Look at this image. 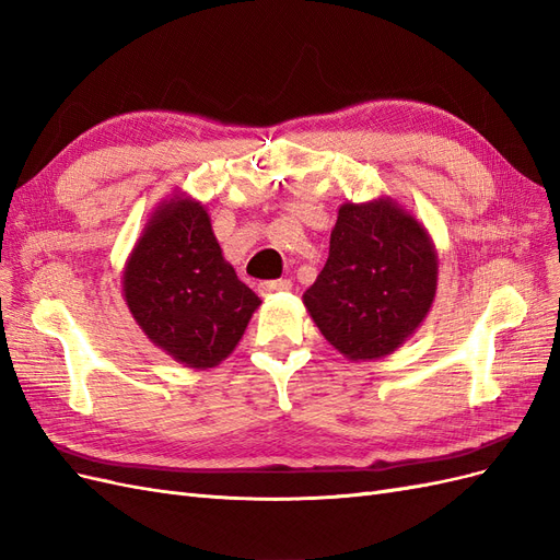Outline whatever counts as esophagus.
I'll list each match as a JSON object with an SVG mask.
<instances>
[{"label":"esophagus","mask_w":560,"mask_h":560,"mask_svg":"<svg viewBox=\"0 0 560 560\" xmlns=\"http://www.w3.org/2000/svg\"><path fill=\"white\" fill-rule=\"evenodd\" d=\"M290 290H292L290 280H266V282L259 284L261 296H270V294H278V292H290Z\"/></svg>","instance_id":"esophagus-1"}]
</instances>
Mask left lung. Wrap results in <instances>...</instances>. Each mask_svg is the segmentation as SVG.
I'll return each instance as SVG.
<instances>
[{
    "instance_id": "obj_1",
    "label": "left lung",
    "mask_w": 560,
    "mask_h": 560,
    "mask_svg": "<svg viewBox=\"0 0 560 560\" xmlns=\"http://www.w3.org/2000/svg\"><path fill=\"white\" fill-rule=\"evenodd\" d=\"M436 252L428 231L393 198L343 202L329 259L303 294L322 336L348 360L395 352L428 317Z\"/></svg>"
}]
</instances>
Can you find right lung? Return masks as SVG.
<instances>
[{
	"instance_id": "right-lung-1",
	"label": "right lung",
	"mask_w": 560,
	"mask_h": 560,
	"mask_svg": "<svg viewBox=\"0 0 560 560\" xmlns=\"http://www.w3.org/2000/svg\"><path fill=\"white\" fill-rule=\"evenodd\" d=\"M124 296L149 341L191 369L226 360L261 303L222 257L208 210L184 196L151 214L128 257Z\"/></svg>"
}]
</instances>
